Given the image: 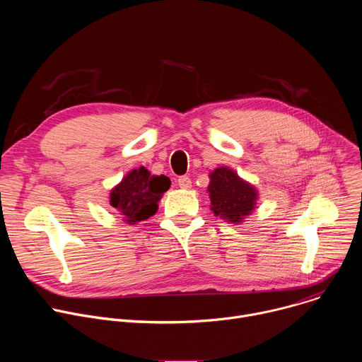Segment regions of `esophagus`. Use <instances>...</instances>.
<instances>
[{
    "instance_id": "34e87169",
    "label": "esophagus",
    "mask_w": 362,
    "mask_h": 362,
    "mask_svg": "<svg viewBox=\"0 0 362 362\" xmlns=\"http://www.w3.org/2000/svg\"><path fill=\"white\" fill-rule=\"evenodd\" d=\"M177 185H179V187H180V189L187 190V189H190V187H192V180H190L187 176H182V177H179V179H177Z\"/></svg>"
}]
</instances>
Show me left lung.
Returning a JSON list of instances; mask_svg holds the SVG:
<instances>
[{
  "instance_id": "obj_1",
  "label": "left lung",
  "mask_w": 362,
  "mask_h": 362,
  "mask_svg": "<svg viewBox=\"0 0 362 362\" xmlns=\"http://www.w3.org/2000/svg\"><path fill=\"white\" fill-rule=\"evenodd\" d=\"M208 193L215 216L233 225L243 223L256 209L257 189L230 168L221 166L209 173Z\"/></svg>"
}]
</instances>
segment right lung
I'll list each match as a JSON object with an SVG mask.
<instances>
[{
	"instance_id": "1",
	"label": "right lung",
	"mask_w": 362,
	"mask_h": 362,
	"mask_svg": "<svg viewBox=\"0 0 362 362\" xmlns=\"http://www.w3.org/2000/svg\"><path fill=\"white\" fill-rule=\"evenodd\" d=\"M170 187L165 175H151L144 166L132 169L112 190L110 206L127 225H137L156 215L163 193Z\"/></svg>"
}]
</instances>
